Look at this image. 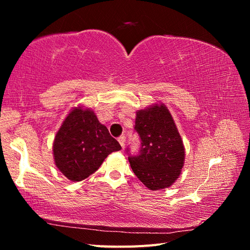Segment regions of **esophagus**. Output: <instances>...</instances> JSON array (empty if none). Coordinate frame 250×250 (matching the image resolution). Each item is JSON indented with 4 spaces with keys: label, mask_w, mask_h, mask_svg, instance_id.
<instances>
[{
    "label": "esophagus",
    "mask_w": 250,
    "mask_h": 250,
    "mask_svg": "<svg viewBox=\"0 0 250 250\" xmlns=\"http://www.w3.org/2000/svg\"><path fill=\"white\" fill-rule=\"evenodd\" d=\"M118 142H119V144L121 145V147H125V136H120L119 139H118Z\"/></svg>",
    "instance_id": "34e87169"
}]
</instances>
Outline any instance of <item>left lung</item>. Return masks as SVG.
<instances>
[{"label":"left lung","mask_w":250,"mask_h":250,"mask_svg":"<svg viewBox=\"0 0 250 250\" xmlns=\"http://www.w3.org/2000/svg\"><path fill=\"white\" fill-rule=\"evenodd\" d=\"M134 130L141 139L139 153L128 158L134 174L150 190L169 187L182 172L185 148L166 105L137 111Z\"/></svg>","instance_id":"left-lung-1"}]
</instances>
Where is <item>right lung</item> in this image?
<instances>
[{"label":"right lung","instance_id":"1","mask_svg":"<svg viewBox=\"0 0 250 250\" xmlns=\"http://www.w3.org/2000/svg\"><path fill=\"white\" fill-rule=\"evenodd\" d=\"M121 146L90 109L74 108L63 121L55 137L54 157L57 167L73 182L93 174L109 153Z\"/></svg>","mask_w":250,"mask_h":250}]
</instances>
